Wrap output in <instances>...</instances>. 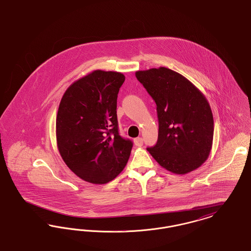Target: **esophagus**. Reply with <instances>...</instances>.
<instances>
[{"label":"esophagus","mask_w":251,"mask_h":251,"mask_svg":"<svg viewBox=\"0 0 251 251\" xmlns=\"http://www.w3.org/2000/svg\"><path fill=\"white\" fill-rule=\"evenodd\" d=\"M134 144L137 145V146H142V145H144V140H143V138L138 137V138L134 139Z\"/></svg>","instance_id":"34e87169"}]
</instances>
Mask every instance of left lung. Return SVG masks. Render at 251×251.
<instances>
[{
	"instance_id": "8db88e82",
	"label": "left lung",
	"mask_w": 251,
	"mask_h": 251,
	"mask_svg": "<svg viewBox=\"0 0 251 251\" xmlns=\"http://www.w3.org/2000/svg\"><path fill=\"white\" fill-rule=\"evenodd\" d=\"M157 105V144L147 151L166 170L184 175L206 161L213 139V117L206 97L180 74L165 67L136 72Z\"/></svg>"
}]
</instances>
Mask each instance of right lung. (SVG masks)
<instances>
[{
	"instance_id": "right-lung-1",
	"label": "right lung",
	"mask_w": 251,
	"mask_h": 251,
	"mask_svg": "<svg viewBox=\"0 0 251 251\" xmlns=\"http://www.w3.org/2000/svg\"><path fill=\"white\" fill-rule=\"evenodd\" d=\"M117 72L93 71L64 93L56 116V143L67 166L93 184L114 179L126 165L133 143L119 134L117 97L125 82Z\"/></svg>"
}]
</instances>
